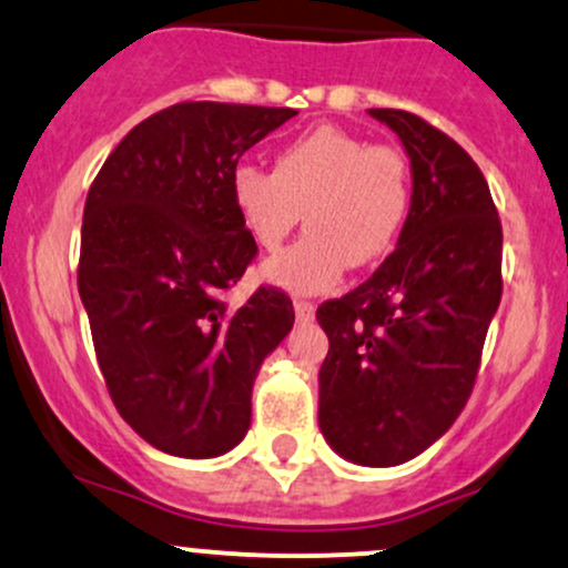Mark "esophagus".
Listing matches in <instances>:
<instances>
[{"mask_svg":"<svg viewBox=\"0 0 568 568\" xmlns=\"http://www.w3.org/2000/svg\"><path fill=\"white\" fill-rule=\"evenodd\" d=\"M314 314H316V306L314 303H308V301H295V316L301 322H311L314 320Z\"/></svg>","mask_w":568,"mask_h":568,"instance_id":"esophagus-1","label":"esophagus"}]
</instances>
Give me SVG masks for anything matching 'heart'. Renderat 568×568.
Returning a JSON list of instances; mask_svg holds the SVG:
<instances>
[{
    "label": "heart",
    "mask_w": 568,
    "mask_h": 568,
    "mask_svg": "<svg viewBox=\"0 0 568 568\" xmlns=\"http://www.w3.org/2000/svg\"><path fill=\"white\" fill-rule=\"evenodd\" d=\"M230 200L265 252L282 246L307 209L308 233L267 260L262 278L314 295L333 290L349 265H374L393 252L412 211V168L404 151L325 124L290 140L273 173L237 162Z\"/></svg>",
    "instance_id": "b5f03b06"
}]
</instances>
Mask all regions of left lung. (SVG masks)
I'll list each match as a JSON object with an SVG mask.
<instances>
[{"label":"left lung","mask_w":568,"mask_h":568,"mask_svg":"<svg viewBox=\"0 0 568 568\" xmlns=\"http://www.w3.org/2000/svg\"><path fill=\"white\" fill-rule=\"evenodd\" d=\"M368 113L404 145L412 211L374 276L316 311L331 338L320 430L344 460L387 468L438 442L471 395L501 303V222L453 138L414 113Z\"/></svg>","instance_id":"1"}]
</instances>
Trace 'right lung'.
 <instances>
[{
	"instance_id": "add662e5",
	"label": "right lung",
	"mask_w": 568,
	"mask_h": 568,
	"mask_svg": "<svg viewBox=\"0 0 568 568\" xmlns=\"http://www.w3.org/2000/svg\"><path fill=\"white\" fill-rule=\"evenodd\" d=\"M292 108L181 102L140 121L89 189L78 292L121 417L175 457H219L252 425V387L292 331L284 292L241 308L222 292L257 243L230 200V173Z\"/></svg>"
}]
</instances>
